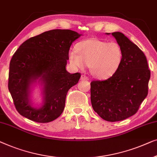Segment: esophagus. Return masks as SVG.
I'll use <instances>...</instances> for the list:
<instances>
[{
	"instance_id": "34e87169",
	"label": "esophagus",
	"mask_w": 157,
	"mask_h": 157,
	"mask_svg": "<svg viewBox=\"0 0 157 157\" xmlns=\"http://www.w3.org/2000/svg\"><path fill=\"white\" fill-rule=\"evenodd\" d=\"M82 80H84V79H87V80H88L89 79V78H88L87 76H86L85 75H82L81 76V78H80Z\"/></svg>"
}]
</instances>
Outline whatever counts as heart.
I'll return each instance as SVG.
<instances>
[{
    "mask_svg": "<svg viewBox=\"0 0 157 157\" xmlns=\"http://www.w3.org/2000/svg\"><path fill=\"white\" fill-rule=\"evenodd\" d=\"M77 49L78 52L72 50L69 52L70 63L79 68L90 65L92 74L98 78L113 75L122 63V48L115 42L92 38L79 43Z\"/></svg>",
    "mask_w": 157,
    "mask_h": 157,
    "instance_id": "heart-1",
    "label": "heart"
}]
</instances>
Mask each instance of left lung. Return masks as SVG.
<instances>
[{"instance_id": "1", "label": "left lung", "mask_w": 157, "mask_h": 157, "mask_svg": "<svg viewBox=\"0 0 157 157\" xmlns=\"http://www.w3.org/2000/svg\"><path fill=\"white\" fill-rule=\"evenodd\" d=\"M122 50L120 67L105 80L90 83L94 111L103 120L117 122L136 113L148 94L151 75L144 52L120 32L112 33Z\"/></svg>"}]
</instances>
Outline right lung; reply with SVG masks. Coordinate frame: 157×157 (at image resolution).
Returning a JSON list of instances; mask_svg holds the SVG:
<instances>
[{
  "label": "right lung",
  "mask_w": 157,
  "mask_h": 157,
  "mask_svg": "<svg viewBox=\"0 0 157 157\" xmlns=\"http://www.w3.org/2000/svg\"><path fill=\"white\" fill-rule=\"evenodd\" d=\"M81 35L56 29L32 37L21 44L10 62L8 90L20 114L40 123L52 122L61 115L67 92L81 74L65 69L72 42ZM40 78L44 84V105L39 109L29 102V85Z\"/></svg>",
  "instance_id": "right-lung-1"
}]
</instances>
